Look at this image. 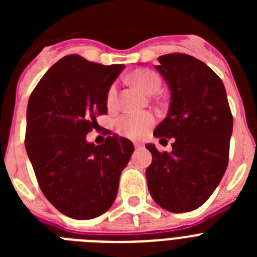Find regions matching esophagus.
<instances>
[{
    "label": "esophagus",
    "mask_w": 257,
    "mask_h": 257,
    "mask_svg": "<svg viewBox=\"0 0 257 257\" xmlns=\"http://www.w3.org/2000/svg\"><path fill=\"white\" fill-rule=\"evenodd\" d=\"M134 145H135V148H136V149L143 148V144H140V143H134Z\"/></svg>",
    "instance_id": "obj_1"
}]
</instances>
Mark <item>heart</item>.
<instances>
[{
	"instance_id": "b5f03b06",
	"label": "heart",
	"mask_w": 257,
	"mask_h": 257,
	"mask_svg": "<svg viewBox=\"0 0 257 257\" xmlns=\"http://www.w3.org/2000/svg\"><path fill=\"white\" fill-rule=\"evenodd\" d=\"M130 81L145 94H154L161 87L160 76L149 69H139L134 72L130 76ZM115 95H117V87L113 85L109 88L108 95H106V103L109 106H112L115 103ZM154 121L156 118L151 112L124 113L115 121V128L118 134L126 138L139 139L153 126Z\"/></svg>"
}]
</instances>
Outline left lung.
<instances>
[{"instance_id":"left-lung-1","label":"left lung","mask_w":257,"mask_h":257,"mask_svg":"<svg viewBox=\"0 0 257 257\" xmlns=\"http://www.w3.org/2000/svg\"><path fill=\"white\" fill-rule=\"evenodd\" d=\"M158 61L170 105L153 135L175 142L171 153L145 145L153 158L145 175L157 205L188 212L210 198L225 174L233 117L224 83L203 61L187 54H167Z\"/></svg>"}]
</instances>
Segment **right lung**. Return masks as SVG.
Returning <instances> with one entry per match:
<instances>
[{"label":"right lung","instance_id":"add662e5","mask_svg":"<svg viewBox=\"0 0 257 257\" xmlns=\"http://www.w3.org/2000/svg\"><path fill=\"white\" fill-rule=\"evenodd\" d=\"M123 68L64 56L29 97L27 154L45 197L72 219H94L109 210L134 152L133 143L115 134L101 145L86 140L96 115L106 113V95Z\"/></svg>","mask_w":257,"mask_h":257}]
</instances>
